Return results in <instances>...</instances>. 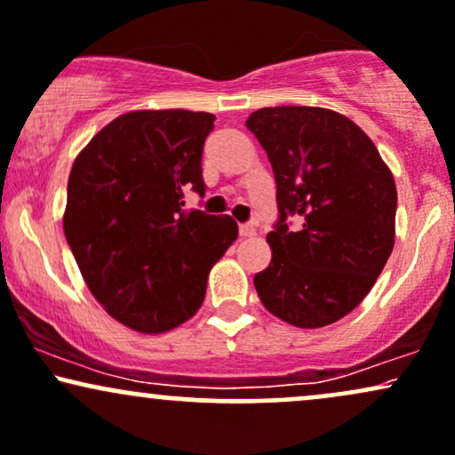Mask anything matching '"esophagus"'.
<instances>
[{
    "label": "esophagus",
    "mask_w": 455,
    "mask_h": 455,
    "mask_svg": "<svg viewBox=\"0 0 455 455\" xmlns=\"http://www.w3.org/2000/svg\"><path fill=\"white\" fill-rule=\"evenodd\" d=\"M239 235H242V237H254L256 228L251 227V224H239Z\"/></svg>",
    "instance_id": "obj_1"
}]
</instances>
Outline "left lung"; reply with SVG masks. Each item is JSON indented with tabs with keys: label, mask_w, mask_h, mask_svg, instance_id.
<instances>
[{
	"label": "left lung",
	"mask_w": 455,
	"mask_h": 455,
	"mask_svg": "<svg viewBox=\"0 0 455 455\" xmlns=\"http://www.w3.org/2000/svg\"><path fill=\"white\" fill-rule=\"evenodd\" d=\"M245 127L269 156L280 212L256 292L288 324H332L358 307L390 259L394 175L369 135L332 109L262 108ZM290 215L301 218L297 232L287 228Z\"/></svg>",
	"instance_id": "1"
}]
</instances>
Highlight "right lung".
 <instances>
[{
  "label": "right lung",
  "mask_w": 455,
  "mask_h": 455,
  "mask_svg": "<svg viewBox=\"0 0 455 455\" xmlns=\"http://www.w3.org/2000/svg\"><path fill=\"white\" fill-rule=\"evenodd\" d=\"M216 116L135 109L106 124L76 156L63 231L82 277L120 324L158 335L190 320L207 275L235 239L231 216L184 210L205 195V138Z\"/></svg>",
  "instance_id": "add662e5"
}]
</instances>
